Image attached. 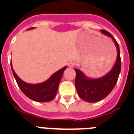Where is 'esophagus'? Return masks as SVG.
Wrapping results in <instances>:
<instances>
[{
  "mask_svg": "<svg viewBox=\"0 0 134 134\" xmlns=\"http://www.w3.org/2000/svg\"><path fill=\"white\" fill-rule=\"evenodd\" d=\"M75 65H76V63L74 61L70 62L69 63H68V66H69L70 68H73Z\"/></svg>",
  "mask_w": 134,
  "mask_h": 134,
  "instance_id": "34e87169",
  "label": "esophagus"
}]
</instances>
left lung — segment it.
Listing matches in <instances>:
<instances>
[{
	"mask_svg": "<svg viewBox=\"0 0 134 134\" xmlns=\"http://www.w3.org/2000/svg\"><path fill=\"white\" fill-rule=\"evenodd\" d=\"M100 32L113 39L117 48V59L113 68L103 77L99 79H90L86 77L81 70L75 68V86L78 94L82 99L90 103L98 102L105 98L113 89L118 82L121 71L120 51L118 42L113 35L105 30Z\"/></svg>",
	"mask_w": 134,
	"mask_h": 134,
	"instance_id": "1",
	"label": "left lung"
}]
</instances>
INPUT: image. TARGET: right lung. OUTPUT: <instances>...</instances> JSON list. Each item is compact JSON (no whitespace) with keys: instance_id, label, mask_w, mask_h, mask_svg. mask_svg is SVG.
<instances>
[{"instance_id":"right-lung-1","label":"right lung","mask_w":134,"mask_h":134,"mask_svg":"<svg viewBox=\"0 0 134 134\" xmlns=\"http://www.w3.org/2000/svg\"><path fill=\"white\" fill-rule=\"evenodd\" d=\"M34 27L29 28L28 30L34 29ZM10 66H11V70L14 77L21 91L27 97L37 102H48L54 99L56 95L57 91H58L62 76L63 75V73L66 68H67V66H64V68H61L58 71L54 73L45 82L34 85V84L25 82L16 75L13 68L11 62H10Z\"/></svg>"}]
</instances>
